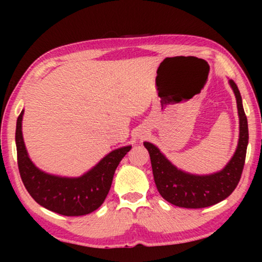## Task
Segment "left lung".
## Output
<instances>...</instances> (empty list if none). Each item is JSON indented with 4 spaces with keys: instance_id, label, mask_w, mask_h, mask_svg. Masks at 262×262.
I'll return each mask as SVG.
<instances>
[{
    "instance_id": "left-lung-1",
    "label": "left lung",
    "mask_w": 262,
    "mask_h": 262,
    "mask_svg": "<svg viewBox=\"0 0 262 262\" xmlns=\"http://www.w3.org/2000/svg\"><path fill=\"white\" fill-rule=\"evenodd\" d=\"M235 93L239 117V137L237 149L229 163L218 173L193 175L178 169L151 143L144 142L151 161L154 180L157 191L167 202L186 209H202L222 202L234 192L241 179L248 145V121L243 110L242 98L237 85L229 80Z\"/></svg>"
}]
</instances>
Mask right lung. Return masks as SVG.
Instances as JSON below:
<instances>
[{
  "mask_svg": "<svg viewBox=\"0 0 262 262\" xmlns=\"http://www.w3.org/2000/svg\"><path fill=\"white\" fill-rule=\"evenodd\" d=\"M24 111L17 117L15 142L21 180L32 198L45 209L63 216H83L99 209L108 194L113 175L131 145L113 150L80 178H62L39 169L28 157L24 143Z\"/></svg>",
  "mask_w": 262,
  "mask_h": 262,
  "instance_id": "right-lung-1",
  "label": "right lung"
}]
</instances>
